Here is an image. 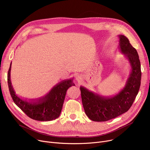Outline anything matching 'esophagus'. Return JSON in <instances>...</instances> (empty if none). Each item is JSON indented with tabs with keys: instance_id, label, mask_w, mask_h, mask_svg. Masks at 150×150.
Returning a JSON list of instances; mask_svg holds the SVG:
<instances>
[{
	"instance_id": "obj_1",
	"label": "esophagus",
	"mask_w": 150,
	"mask_h": 150,
	"mask_svg": "<svg viewBox=\"0 0 150 150\" xmlns=\"http://www.w3.org/2000/svg\"><path fill=\"white\" fill-rule=\"evenodd\" d=\"M76 80L78 83H81L83 81V76L81 75H78L76 76Z\"/></svg>"
}]
</instances>
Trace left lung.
I'll use <instances>...</instances> for the list:
<instances>
[{
	"instance_id": "8db88e82",
	"label": "left lung",
	"mask_w": 150,
	"mask_h": 150,
	"mask_svg": "<svg viewBox=\"0 0 150 150\" xmlns=\"http://www.w3.org/2000/svg\"><path fill=\"white\" fill-rule=\"evenodd\" d=\"M118 37L119 49L131 67L124 87L115 96L104 97L80 87L85 113L93 121H107L127 112L132 107L140 88L141 69L137 52L125 36L119 35Z\"/></svg>"
}]
</instances>
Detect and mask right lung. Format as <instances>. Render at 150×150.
<instances>
[{
    "instance_id": "right-lung-1",
    "label": "right lung",
    "mask_w": 150,
    "mask_h": 150,
    "mask_svg": "<svg viewBox=\"0 0 150 150\" xmlns=\"http://www.w3.org/2000/svg\"><path fill=\"white\" fill-rule=\"evenodd\" d=\"M11 63L8 72V84L14 103L29 117L40 121H52L61 113L67 89L75 86L74 78L65 79L55 85L45 96L35 100H27L18 96L11 81Z\"/></svg>"
}]
</instances>
